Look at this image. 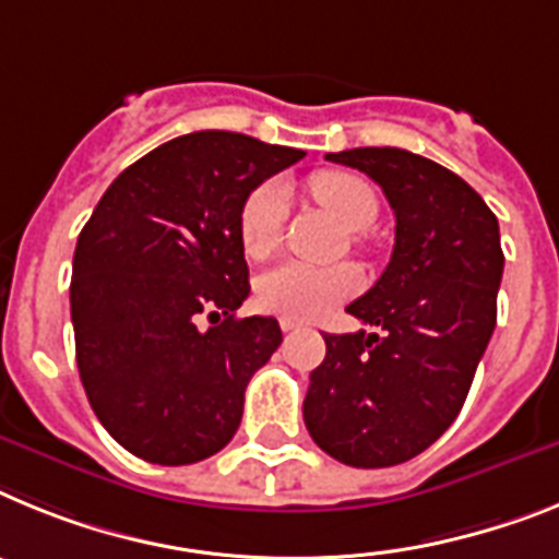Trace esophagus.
I'll return each mask as SVG.
<instances>
[{
    "instance_id": "1",
    "label": "esophagus",
    "mask_w": 559,
    "mask_h": 559,
    "mask_svg": "<svg viewBox=\"0 0 559 559\" xmlns=\"http://www.w3.org/2000/svg\"><path fill=\"white\" fill-rule=\"evenodd\" d=\"M278 323H281V332H295V329L300 326L298 320H293V318H281Z\"/></svg>"
}]
</instances>
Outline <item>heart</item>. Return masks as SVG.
<instances>
[{
	"label": "heart",
	"mask_w": 559,
	"mask_h": 559,
	"mask_svg": "<svg viewBox=\"0 0 559 559\" xmlns=\"http://www.w3.org/2000/svg\"><path fill=\"white\" fill-rule=\"evenodd\" d=\"M309 191L318 205L326 207L348 230H366L380 216V199L366 179L348 171H320L309 179ZM286 219V188L278 179H266L252 188L239 207V245L247 259L264 261L281 245ZM360 273L348 264L309 266L300 261L266 270L255 284L259 307L293 320H314L332 312L337 304L360 289Z\"/></svg>",
	"instance_id": "1"
}]
</instances>
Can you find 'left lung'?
<instances>
[{"instance_id": "8db88e82", "label": "left lung", "mask_w": 559, "mask_h": 559, "mask_svg": "<svg viewBox=\"0 0 559 559\" xmlns=\"http://www.w3.org/2000/svg\"><path fill=\"white\" fill-rule=\"evenodd\" d=\"M326 159L382 188L396 241L380 281L346 307L380 334H323L304 421L348 467H394L430 448L467 400L498 318L501 233L487 202L433 159L388 145Z\"/></svg>"}]
</instances>
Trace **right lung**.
Segmentation results:
<instances>
[{
	"instance_id": "obj_1",
	"label": "right lung",
	"mask_w": 559,
	"mask_h": 559,
	"mask_svg": "<svg viewBox=\"0 0 559 559\" xmlns=\"http://www.w3.org/2000/svg\"><path fill=\"white\" fill-rule=\"evenodd\" d=\"M300 157L236 132L182 134L129 165L78 236V371L100 425L138 459L193 464L239 430L247 382L284 337L275 318H236L250 295L236 219L252 188Z\"/></svg>"
}]
</instances>
